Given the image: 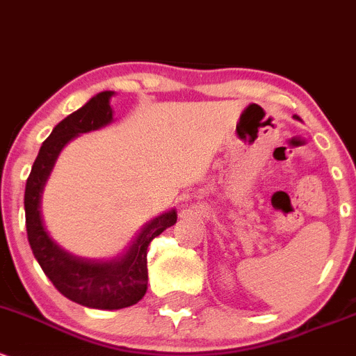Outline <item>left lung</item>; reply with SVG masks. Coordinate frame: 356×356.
<instances>
[{
    "label": "left lung",
    "instance_id": "1",
    "mask_svg": "<svg viewBox=\"0 0 356 356\" xmlns=\"http://www.w3.org/2000/svg\"><path fill=\"white\" fill-rule=\"evenodd\" d=\"M293 118H295V120H300V118H298V116H296V115H295V116H293Z\"/></svg>",
    "mask_w": 356,
    "mask_h": 356
}]
</instances>
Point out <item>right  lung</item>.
Segmentation results:
<instances>
[{"label": "right lung", "mask_w": 356, "mask_h": 356, "mask_svg": "<svg viewBox=\"0 0 356 356\" xmlns=\"http://www.w3.org/2000/svg\"><path fill=\"white\" fill-rule=\"evenodd\" d=\"M113 90L99 92L53 128L42 142L25 185V226L32 254L58 291L89 309L118 310L131 307L147 291V247L177 222V209L145 222L127 248L108 260L83 259L65 250L44 225L42 195L58 156L70 140L113 123Z\"/></svg>", "instance_id": "1"}]
</instances>
